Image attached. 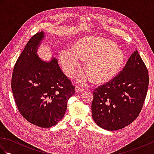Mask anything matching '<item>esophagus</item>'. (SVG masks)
<instances>
[{
	"mask_svg": "<svg viewBox=\"0 0 154 154\" xmlns=\"http://www.w3.org/2000/svg\"><path fill=\"white\" fill-rule=\"evenodd\" d=\"M83 91V89L81 87L77 86L75 87V92L76 93H82Z\"/></svg>",
	"mask_w": 154,
	"mask_h": 154,
	"instance_id": "34e87169",
	"label": "esophagus"
}]
</instances>
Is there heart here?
Masks as SVG:
<instances>
[{
    "label": "heart",
    "instance_id": "b5f03b06",
    "mask_svg": "<svg viewBox=\"0 0 154 154\" xmlns=\"http://www.w3.org/2000/svg\"><path fill=\"white\" fill-rule=\"evenodd\" d=\"M81 60L86 61L88 73L79 75L78 82L86 84L93 79L96 83H103L119 73L125 55L112 42L102 38L88 37L78 41L74 48L64 47L60 53L61 65L69 77L76 73L81 65Z\"/></svg>",
    "mask_w": 154,
    "mask_h": 154
}]
</instances>
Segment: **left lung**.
<instances>
[{"mask_svg": "<svg viewBox=\"0 0 154 154\" xmlns=\"http://www.w3.org/2000/svg\"><path fill=\"white\" fill-rule=\"evenodd\" d=\"M148 84V69L136 50L119 75L94 90L91 110L94 122L109 131L131 124L142 109Z\"/></svg>", "mask_w": 154, "mask_h": 154, "instance_id": "obj_1", "label": "left lung"}]
</instances>
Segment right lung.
<instances>
[{
	"label": "right lung",
	"instance_id": "right-lung-1",
	"mask_svg": "<svg viewBox=\"0 0 154 154\" xmlns=\"http://www.w3.org/2000/svg\"><path fill=\"white\" fill-rule=\"evenodd\" d=\"M45 37L38 32L26 45L13 69L11 87L19 112L30 123L50 128L64 116L75 87L52 57L45 61L38 50Z\"/></svg>",
	"mask_w": 154,
	"mask_h": 154
}]
</instances>
